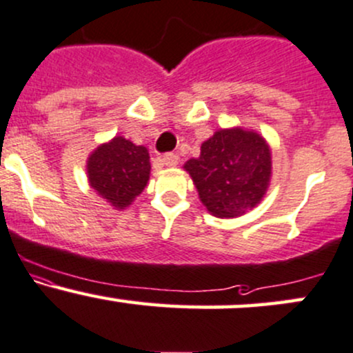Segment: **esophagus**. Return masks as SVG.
Segmentation results:
<instances>
[{
    "instance_id": "esophagus-1",
    "label": "esophagus",
    "mask_w": 353,
    "mask_h": 353,
    "mask_svg": "<svg viewBox=\"0 0 353 353\" xmlns=\"http://www.w3.org/2000/svg\"><path fill=\"white\" fill-rule=\"evenodd\" d=\"M162 162H164V165H168V168H174V165H177V162H179V156L174 152H168L162 156Z\"/></svg>"
}]
</instances>
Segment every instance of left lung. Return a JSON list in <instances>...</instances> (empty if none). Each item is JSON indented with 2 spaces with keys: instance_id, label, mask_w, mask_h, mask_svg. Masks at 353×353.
Here are the masks:
<instances>
[{
  "instance_id": "8db88e82",
  "label": "left lung",
  "mask_w": 353,
  "mask_h": 353,
  "mask_svg": "<svg viewBox=\"0 0 353 353\" xmlns=\"http://www.w3.org/2000/svg\"><path fill=\"white\" fill-rule=\"evenodd\" d=\"M184 169L212 216L236 218L265 197L271 179V150L253 130L221 129L203 142L201 156L189 159Z\"/></svg>"
}]
</instances>
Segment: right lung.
<instances>
[{"label": "right lung", "instance_id": "1", "mask_svg": "<svg viewBox=\"0 0 353 353\" xmlns=\"http://www.w3.org/2000/svg\"><path fill=\"white\" fill-rule=\"evenodd\" d=\"M87 174L97 194L115 209H125L149 181V150L117 135L88 156Z\"/></svg>", "mask_w": 353, "mask_h": 353}]
</instances>
